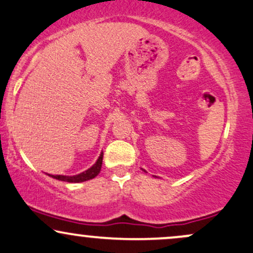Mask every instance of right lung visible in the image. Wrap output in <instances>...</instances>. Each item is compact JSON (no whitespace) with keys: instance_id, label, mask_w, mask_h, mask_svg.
<instances>
[{"instance_id":"obj_1","label":"right lung","mask_w":253,"mask_h":253,"mask_svg":"<svg viewBox=\"0 0 253 253\" xmlns=\"http://www.w3.org/2000/svg\"><path fill=\"white\" fill-rule=\"evenodd\" d=\"M102 161H103V152H101L98 160L96 161V163L92 166V167L88 168L87 170L83 171V173L78 174V175L66 176V175H50V174H48V175L54 177V179H56V180H61V181H66V182L87 181V180L93 179V177L98 175L99 171H101V168H102Z\"/></svg>"}]
</instances>
